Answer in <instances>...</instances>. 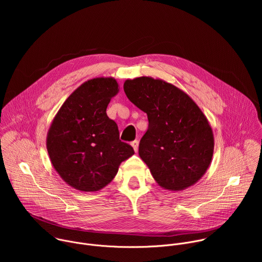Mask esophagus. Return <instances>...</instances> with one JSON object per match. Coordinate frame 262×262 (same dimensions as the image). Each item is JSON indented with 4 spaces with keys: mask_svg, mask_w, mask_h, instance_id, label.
Returning a JSON list of instances; mask_svg holds the SVG:
<instances>
[{
    "mask_svg": "<svg viewBox=\"0 0 262 262\" xmlns=\"http://www.w3.org/2000/svg\"><path fill=\"white\" fill-rule=\"evenodd\" d=\"M132 146H133V148H134L135 152H137V151H138V148H139V142H138L137 140L133 141V142H132Z\"/></svg>",
    "mask_w": 262,
    "mask_h": 262,
    "instance_id": "1",
    "label": "esophagus"
}]
</instances>
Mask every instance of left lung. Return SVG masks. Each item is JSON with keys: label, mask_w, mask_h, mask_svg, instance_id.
Returning a JSON list of instances; mask_svg holds the SVG:
<instances>
[{"label": "left lung", "mask_w": 262, "mask_h": 262, "mask_svg": "<svg viewBox=\"0 0 262 262\" xmlns=\"http://www.w3.org/2000/svg\"><path fill=\"white\" fill-rule=\"evenodd\" d=\"M123 89L147 114L139 156L158 184L179 192L198 182L211 163L214 139L197 103L176 86L151 77L128 79Z\"/></svg>", "instance_id": "1"}]
</instances>
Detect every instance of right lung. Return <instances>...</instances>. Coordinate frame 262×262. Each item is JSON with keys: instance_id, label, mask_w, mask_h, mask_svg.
Wrapping results in <instances>:
<instances>
[{"instance_id": "obj_1", "label": "right lung", "mask_w": 262, "mask_h": 262, "mask_svg": "<svg viewBox=\"0 0 262 262\" xmlns=\"http://www.w3.org/2000/svg\"><path fill=\"white\" fill-rule=\"evenodd\" d=\"M119 92L114 78L83 83L64 101L48 132L51 163L71 188L82 192L103 189L122 162L135 152L119 140L118 126L106 115L112 97Z\"/></svg>"}]
</instances>
